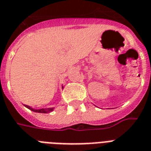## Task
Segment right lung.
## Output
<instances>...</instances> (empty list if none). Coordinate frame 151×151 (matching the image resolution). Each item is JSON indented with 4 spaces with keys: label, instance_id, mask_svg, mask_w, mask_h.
<instances>
[{
    "label": "right lung",
    "instance_id": "1",
    "mask_svg": "<svg viewBox=\"0 0 151 151\" xmlns=\"http://www.w3.org/2000/svg\"><path fill=\"white\" fill-rule=\"evenodd\" d=\"M25 106L28 108V109H29L30 110H32V111H34V112L37 113H44V114H45V113H48L53 110V108H47V109H38V110H36V109H34V108L30 107V106L27 105H26Z\"/></svg>",
    "mask_w": 151,
    "mask_h": 151
}]
</instances>
